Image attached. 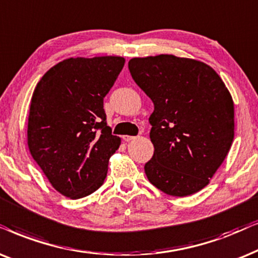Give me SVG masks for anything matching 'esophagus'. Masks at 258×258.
<instances>
[{"instance_id":"esophagus-1","label":"esophagus","mask_w":258,"mask_h":258,"mask_svg":"<svg viewBox=\"0 0 258 258\" xmlns=\"http://www.w3.org/2000/svg\"><path fill=\"white\" fill-rule=\"evenodd\" d=\"M122 139H123V141H125V142H130V141H132V140L135 139V137H134V136H129V135H124V136L122 137Z\"/></svg>"}]
</instances>
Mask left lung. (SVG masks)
Returning <instances> with one entry per match:
<instances>
[{
    "label": "left lung",
    "instance_id": "obj_1",
    "mask_svg": "<svg viewBox=\"0 0 258 258\" xmlns=\"http://www.w3.org/2000/svg\"><path fill=\"white\" fill-rule=\"evenodd\" d=\"M128 66L154 103L147 178L168 196L197 193L231 148L235 112L229 90L215 70L195 59L160 54L133 58Z\"/></svg>",
    "mask_w": 258,
    "mask_h": 258
}]
</instances>
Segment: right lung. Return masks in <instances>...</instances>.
I'll list each match as a JSON object with an SVG mask.
<instances>
[{"mask_svg": "<svg viewBox=\"0 0 258 258\" xmlns=\"http://www.w3.org/2000/svg\"><path fill=\"white\" fill-rule=\"evenodd\" d=\"M124 62L112 55L65 59L35 86L27 129L29 152L51 185L68 198L98 189L110 156L121 145L106 125L103 99Z\"/></svg>", "mask_w": 258, "mask_h": 258, "instance_id": "1", "label": "right lung"}]
</instances>
